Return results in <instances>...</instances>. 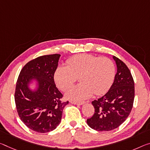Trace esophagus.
Wrapping results in <instances>:
<instances>
[{"label":"esophagus","mask_w":150,"mask_h":150,"mask_svg":"<svg viewBox=\"0 0 150 150\" xmlns=\"http://www.w3.org/2000/svg\"><path fill=\"white\" fill-rule=\"evenodd\" d=\"M71 103L72 104H74V105H83V104L85 103V101H74V100H71L70 101Z\"/></svg>","instance_id":"esophagus-1"}]
</instances>
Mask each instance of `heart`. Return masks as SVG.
<instances>
[{"instance_id": "1", "label": "heart", "mask_w": 150, "mask_h": 150, "mask_svg": "<svg viewBox=\"0 0 150 150\" xmlns=\"http://www.w3.org/2000/svg\"><path fill=\"white\" fill-rule=\"evenodd\" d=\"M67 65L59 66L54 78L59 89H69L79 77L81 83L67 92L68 98L85 99L93 93H105L112 84L115 76V66L108 57H99L91 54H81L67 61Z\"/></svg>"}]
</instances>
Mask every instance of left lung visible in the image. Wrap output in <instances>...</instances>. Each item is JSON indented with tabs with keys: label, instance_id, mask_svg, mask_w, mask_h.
I'll use <instances>...</instances> for the list:
<instances>
[{
	"label": "left lung",
	"instance_id": "left-lung-1",
	"mask_svg": "<svg viewBox=\"0 0 150 150\" xmlns=\"http://www.w3.org/2000/svg\"><path fill=\"white\" fill-rule=\"evenodd\" d=\"M117 73L105 95L92 101L95 113L87 120L89 126L96 131L108 132L118 127L132 111L135 96L134 81L127 65L116 57Z\"/></svg>",
	"mask_w": 150,
	"mask_h": 150
}]
</instances>
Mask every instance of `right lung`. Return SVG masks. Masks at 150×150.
I'll use <instances>...</instances> for the list:
<instances>
[{
	"label": "right lung",
	"instance_id": "obj_1",
	"mask_svg": "<svg viewBox=\"0 0 150 150\" xmlns=\"http://www.w3.org/2000/svg\"><path fill=\"white\" fill-rule=\"evenodd\" d=\"M61 54L39 57L23 67L16 81L15 101L21 121L31 130L47 133L58 126L63 110L69 101H62L63 95L57 88L54 74ZM38 82L35 91L28 85Z\"/></svg>",
	"mask_w": 150,
	"mask_h": 150
}]
</instances>
